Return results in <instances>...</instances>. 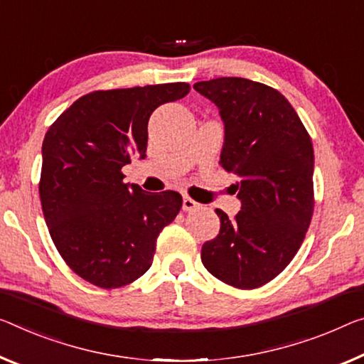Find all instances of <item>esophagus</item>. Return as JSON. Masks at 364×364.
I'll return each instance as SVG.
<instances>
[{
    "mask_svg": "<svg viewBox=\"0 0 364 364\" xmlns=\"http://www.w3.org/2000/svg\"><path fill=\"white\" fill-rule=\"evenodd\" d=\"M200 206L201 205L198 203V201H195V200H192L190 197H183V201H182L183 211H195V210H198Z\"/></svg>",
    "mask_w": 364,
    "mask_h": 364,
    "instance_id": "1",
    "label": "esophagus"
}]
</instances>
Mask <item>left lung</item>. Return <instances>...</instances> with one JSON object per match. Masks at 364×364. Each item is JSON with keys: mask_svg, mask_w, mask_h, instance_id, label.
<instances>
[{"mask_svg": "<svg viewBox=\"0 0 364 364\" xmlns=\"http://www.w3.org/2000/svg\"><path fill=\"white\" fill-rule=\"evenodd\" d=\"M220 109L225 122L223 169L237 177L242 203L221 220L218 237L203 244L211 275L239 289L278 277L298 252L314 213V148L291 104L245 77H216L193 86Z\"/></svg>", "mask_w": 364, "mask_h": 364, "instance_id": "left-lung-1", "label": "left lung"}]
</instances>
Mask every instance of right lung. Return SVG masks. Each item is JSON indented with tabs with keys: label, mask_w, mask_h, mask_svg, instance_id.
Returning <instances> with one entry per match:
<instances>
[{
	"label": "right lung",
	"mask_w": 364,
	"mask_h": 364,
	"mask_svg": "<svg viewBox=\"0 0 364 364\" xmlns=\"http://www.w3.org/2000/svg\"><path fill=\"white\" fill-rule=\"evenodd\" d=\"M188 92L187 82L94 91L46 133L38 182L43 218L61 259L91 284L120 288L144 275L159 232L181 211V193L128 186L122 167L144 158L151 114Z\"/></svg>",
	"instance_id": "obj_1"
}]
</instances>
